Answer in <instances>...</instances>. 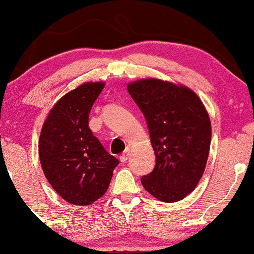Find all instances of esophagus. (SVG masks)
I'll return each mask as SVG.
<instances>
[{
	"label": "esophagus",
	"mask_w": 254,
	"mask_h": 254,
	"mask_svg": "<svg viewBox=\"0 0 254 254\" xmlns=\"http://www.w3.org/2000/svg\"><path fill=\"white\" fill-rule=\"evenodd\" d=\"M129 155H130V150H129V149H127V150L125 151L124 154L120 156V161L123 162V163L127 162V159H128V157H129Z\"/></svg>",
	"instance_id": "1"
}]
</instances>
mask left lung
<instances>
[{"label": "left lung", "mask_w": 254, "mask_h": 254, "mask_svg": "<svg viewBox=\"0 0 254 254\" xmlns=\"http://www.w3.org/2000/svg\"><path fill=\"white\" fill-rule=\"evenodd\" d=\"M127 90L147 120L156 155L142 185L163 202L183 200L206 169L211 140L206 107L193 90L157 78L131 82Z\"/></svg>", "instance_id": "obj_1"}]
</instances>
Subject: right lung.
I'll return each instance as SVG.
<instances>
[{
    "label": "right lung",
    "instance_id": "1",
    "mask_svg": "<svg viewBox=\"0 0 254 254\" xmlns=\"http://www.w3.org/2000/svg\"><path fill=\"white\" fill-rule=\"evenodd\" d=\"M104 82H85L55 103L39 137L44 175L59 195L88 206L109 189L119 161L110 155L89 128V113Z\"/></svg>",
    "mask_w": 254,
    "mask_h": 254
}]
</instances>
